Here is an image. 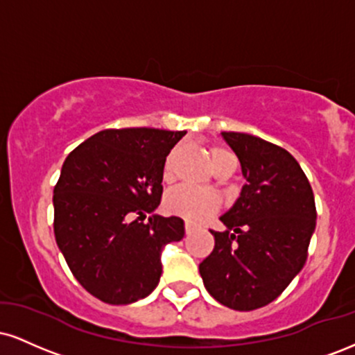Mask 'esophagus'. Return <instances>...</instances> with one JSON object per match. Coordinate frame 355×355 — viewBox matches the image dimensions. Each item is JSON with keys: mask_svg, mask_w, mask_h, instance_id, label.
Segmentation results:
<instances>
[{"mask_svg": "<svg viewBox=\"0 0 355 355\" xmlns=\"http://www.w3.org/2000/svg\"><path fill=\"white\" fill-rule=\"evenodd\" d=\"M195 230V225L193 223H190V222H185V232L187 234H191V232Z\"/></svg>", "mask_w": 355, "mask_h": 355, "instance_id": "obj_1", "label": "esophagus"}]
</instances>
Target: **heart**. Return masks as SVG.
Returning a JSON list of instances; mask_svg holds the SVG:
<instances>
[{
	"instance_id": "b5f03b06",
	"label": "heart",
	"mask_w": 355,
	"mask_h": 355,
	"mask_svg": "<svg viewBox=\"0 0 355 355\" xmlns=\"http://www.w3.org/2000/svg\"><path fill=\"white\" fill-rule=\"evenodd\" d=\"M225 158H235L229 150L225 148H214L211 150L210 162L211 165L217 164L220 160H225ZM172 164H173V153H170L166 157L164 164V177L165 180L172 178ZM220 207V198L211 191H198L193 189H177L170 191L165 198V209L170 214L178 215V217L190 220V222H203L205 218H209L210 215H214Z\"/></svg>"
}]
</instances>
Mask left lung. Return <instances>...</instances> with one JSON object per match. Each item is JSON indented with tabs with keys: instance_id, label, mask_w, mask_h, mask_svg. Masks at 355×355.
<instances>
[{
	"instance_id": "1",
	"label": "left lung",
	"mask_w": 355,
	"mask_h": 355,
	"mask_svg": "<svg viewBox=\"0 0 355 355\" xmlns=\"http://www.w3.org/2000/svg\"><path fill=\"white\" fill-rule=\"evenodd\" d=\"M245 185L220 217L215 247L198 266L209 294L234 311H254L285 291L307 260L315 200L299 162L255 135L223 132Z\"/></svg>"
}]
</instances>
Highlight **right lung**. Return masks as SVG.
Returning <instances> with one entry per match:
<instances>
[{
	"instance_id": "add662e5",
	"label": "right lung",
	"mask_w": 355,
	"mask_h": 355,
	"mask_svg": "<svg viewBox=\"0 0 355 355\" xmlns=\"http://www.w3.org/2000/svg\"><path fill=\"white\" fill-rule=\"evenodd\" d=\"M185 133L103 130L61 166L53 190L55 239L73 275L96 299L132 304L160 282L162 250L183 239L185 225L153 211L164 193L166 157Z\"/></svg>"
}]
</instances>
